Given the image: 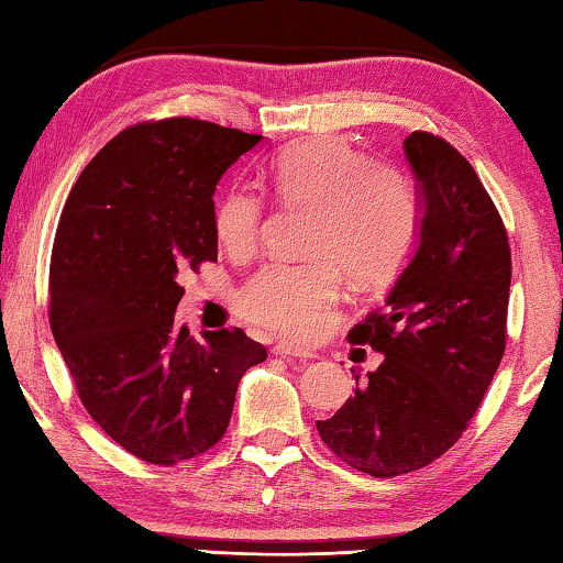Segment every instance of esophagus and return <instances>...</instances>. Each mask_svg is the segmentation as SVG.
I'll use <instances>...</instances> for the list:
<instances>
[{"label": "esophagus", "instance_id": "obj_1", "mask_svg": "<svg viewBox=\"0 0 563 563\" xmlns=\"http://www.w3.org/2000/svg\"><path fill=\"white\" fill-rule=\"evenodd\" d=\"M273 354L280 356V358H288V361H312L317 358L312 351H305V349H297V346H290V344H275L273 346Z\"/></svg>", "mask_w": 563, "mask_h": 563}]
</instances>
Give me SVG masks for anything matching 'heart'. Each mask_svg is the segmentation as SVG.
Returning a JSON list of instances; mask_svg holds the SVG:
<instances>
[{
    "mask_svg": "<svg viewBox=\"0 0 563 563\" xmlns=\"http://www.w3.org/2000/svg\"><path fill=\"white\" fill-rule=\"evenodd\" d=\"M275 200L312 209L307 263H268L241 285L236 310L268 332L307 339L341 300L346 273L358 285L388 283L415 249L420 200L410 175L339 136H307L266 165ZM214 234L229 253L256 249L266 205L246 187H229L214 202Z\"/></svg>",
    "mask_w": 563,
    "mask_h": 563,
    "instance_id": "obj_1",
    "label": "heart"
}]
</instances>
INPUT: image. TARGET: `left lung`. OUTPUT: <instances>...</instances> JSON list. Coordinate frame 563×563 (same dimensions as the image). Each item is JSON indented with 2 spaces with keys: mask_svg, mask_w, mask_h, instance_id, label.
<instances>
[{
  "mask_svg": "<svg viewBox=\"0 0 563 563\" xmlns=\"http://www.w3.org/2000/svg\"><path fill=\"white\" fill-rule=\"evenodd\" d=\"M405 153L424 192L420 249L349 332L385 358L317 422L341 461L376 478L424 468L459 442L508 344L512 258L498 207L442 136L412 131Z\"/></svg>",
  "mask_w": 563,
  "mask_h": 563,
  "instance_id": "obj_1",
  "label": "left lung"
}]
</instances>
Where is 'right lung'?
<instances>
[{"mask_svg": "<svg viewBox=\"0 0 563 563\" xmlns=\"http://www.w3.org/2000/svg\"><path fill=\"white\" fill-rule=\"evenodd\" d=\"M263 136L170 117L117 134L73 185L55 231L48 322L107 437L175 466L224 437L239 380L266 349L239 327L175 329L185 271L217 261V183Z\"/></svg>", "mask_w": 563, "mask_h": 563, "instance_id": "obj_1", "label": "right lung"}]
</instances>
